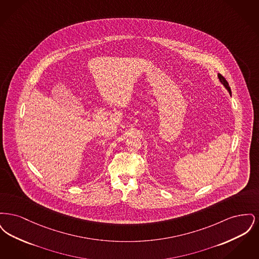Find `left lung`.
<instances>
[{"instance_id": "obj_1", "label": "left lung", "mask_w": 259, "mask_h": 259, "mask_svg": "<svg viewBox=\"0 0 259 259\" xmlns=\"http://www.w3.org/2000/svg\"><path fill=\"white\" fill-rule=\"evenodd\" d=\"M218 76H219V79H220V81L222 82V85L223 87H225V89L229 92V94L231 95V88H230V87H229V84H228V82L226 81V79L222 76V74H218Z\"/></svg>"}]
</instances>
